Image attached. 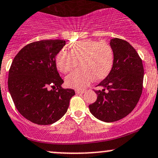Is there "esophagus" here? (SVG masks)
<instances>
[{
  "instance_id": "esophagus-1",
  "label": "esophagus",
  "mask_w": 158,
  "mask_h": 158,
  "mask_svg": "<svg viewBox=\"0 0 158 158\" xmlns=\"http://www.w3.org/2000/svg\"><path fill=\"white\" fill-rule=\"evenodd\" d=\"M85 92V90H76V93L77 94H84Z\"/></svg>"
}]
</instances>
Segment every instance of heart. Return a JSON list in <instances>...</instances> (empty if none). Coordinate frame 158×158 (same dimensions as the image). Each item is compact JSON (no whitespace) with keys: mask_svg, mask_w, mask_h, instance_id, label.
<instances>
[{"mask_svg":"<svg viewBox=\"0 0 158 158\" xmlns=\"http://www.w3.org/2000/svg\"><path fill=\"white\" fill-rule=\"evenodd\" d=\"M69 47L70 52L62 48L55 58L57 68L62 73L72 71L77 63L80 67L67 76V87L80 89L88 85L92 79L98 82L110 74L114 63V52L110 44L83 40L71 43Z\"/></svg>","mask_w":158,"mask_h":158,"instance_id":"heart-1","label":"heart"}]
</instances>
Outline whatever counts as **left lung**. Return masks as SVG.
Masks as SVG:
<instances>
[{"label": "left lung", "instance_id": "8db88e82", "mask_svg": "<svg viewBox=\"0 0 158 158\" xmlns=\"http://www.w3.org/2000/svg\"><path fill=\"white\" fill-rule=\"evenodd\" d=\"M114 52V63L110 74L98 86L97 100L89 105L95 118L114 122L131 113L143 92L144 68L135 48L119 38L110 40Z\"/></svg>", "mask_w": 158, "mask_h": 158}]
</instances>
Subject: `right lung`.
<instances>
[{
	"label": "right lung",
	"mask_w": 158,
	"mask_h": 158,
	"mask_svg": "<svg viewBox=\"0 0 158 158\" xmlns=\"http://www.w3.org/2000/svg\"><path fill=\"white\" fill-rule=\"evenodd\" d=\"M63 40H44L26 45L9 70L8 88L17 110L40 125L56 122L67 112L73 89L63 88L55 56L65 46Z\"/></svg>",
	"instance_id": "right-lung-1"
}]
</instances>
